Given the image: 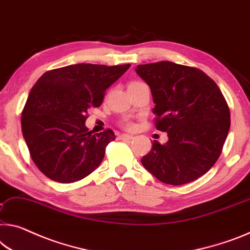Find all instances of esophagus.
Wrapping results in <instances>:
<instances>
[{
	"mask_svg": "<svg viewBox=\"0 0 250 250\" xmlns=\"http://www.w3.org/2000/svg\"><path fill=\"white\" fill-rule=\"evenodd\" d=\"M121 138L122 140H132L133 135H129V134H122Z\"/></svg>",
	"mask_w": 250,
	"mask_h": 250,
	"instance_id": "34e87169",
	"label": "esophagus"
}]
</instances>
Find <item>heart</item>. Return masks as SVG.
Listing matches in <instances>:
<instances>
[{
  "label": "heart",
  "instance_id": "obj_1",
  "mask_svg": "<svg viewBox=\"0 0 250 250\" xmlns=\"http://www.w3.org/2000/svg\"><path fill=\"white\" fill-rule=\"evenodd\" d=\"M140 83V82H133V83H130L129 85H134V83ZM122 125L124 126L125 128H132V126H133L132 123L128 122V121H124V122L122 123Z\"/></svg>",
  "mask_w": 250,
  "mask_h": 250
}]
</instances>
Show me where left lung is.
<instances>
[{
    "instance_id": "1",
    "label": "left lung",
    "mask_w": 250,
    "mask_h": 250,
    "mask_svg": "<svg viewBox=\"0 0 250 250\" xmlns=\"http://www.w3.org/2000/svg\"><path fill=\"white\" fill-rule=\"evenodd\" d=\"M151 88L155 127L168 141L153 142L142 164L161 182L181 186L207 173L221 154L230 128L228 104L217 83L198 68L171 61L138 64Z\"/></svg>"
}]
</instances>
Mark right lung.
<instances>
[{
  "label": "right lung",
  "instance_id": "right-lung-1",
  "mask_svg": "<svg viewBox=\"0 0 250 250\" xmlns=\"http://www.w3.org/2000/svg\"><path fill=\"white\" fill-rule=\"evenodd\" d=\"M129 67L70 64L44 72L34 83L22 110V134L32 161L45 176L72 183L99 167L116 136L109 128L88 132L87 112L102 105L107 88Z\"/></svg>",
  "mask_w": 250,
  "mask_h": 250
}]
</instances>
